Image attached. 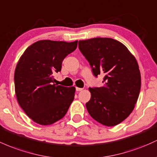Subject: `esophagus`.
<instances>
[{
    "instance_id": "obj_1",
    "label": "esophagus",
    "mask_w": 157,
    "mask_h": 157,
    "mask_svg": "<svg viewBox=\"0 0 157 157\" xmlns=\"http://www.w3.org/2000/svg\"><path fill=\"white\" fill-rule=\"evenodd\" d=\"M82 89H82V88H79V87H76V90L77 91V92H80V91H82Z\"/></svg>"
}]
</instances>
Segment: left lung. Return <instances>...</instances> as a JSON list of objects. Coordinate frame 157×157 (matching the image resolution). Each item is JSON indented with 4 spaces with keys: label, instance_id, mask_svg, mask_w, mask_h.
<instances>
[{
    "label": "left lung",
    "instance_id": "obj_1",
    "mask_svg": "<svg viewBox=\"0 0 157 157\" xmlns=\"http://www.w3.org/2000/svg\"><path fill=\"white\" fill-rule=\"evenodd\" d=\"M78 45L94 75H105L103 86L89 89L88 112L105 126H115L130 115L139 98L141 74L136 59L124 44L111 38L79 41Z\"/></svg>",
    "mask_w": 157,
    "mask_h": 157
}]
</instances>
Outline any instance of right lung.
I'll list each match as a JSON object with an SVG mask.
<instances>
[{
  "label": "right lung",
  "instance_id": "right-lung-1",
  "mask_svg": "<svg viewBox=\"0 0 157 157\" xmlns=\"http://www.w3.org/2000/svg\"><path fill=\"white\" fill-rule=\"evenodd\" d=\"M77 41L40 40L29 46L15 71V92L25 113L36 123L50 125L63 118L74 101L75 88L53 83V73L61 71L65 56Z\"/></svg>",
  "mask_w": 157,
  "mask_h": 157
}]
</instances>
